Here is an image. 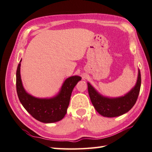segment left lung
Returning <instances> with one entry per match:
<instances>
[{"label":"left lung","mask_w":152,"mask_h":152,"mask_svg":"<svg viewBox=\"0 0 152 152\" xmlns=\"http://www.w3.org/2000/svg\"><path fill=\"white\" fill-rule=\"evenodd\" d=\"M141 87V74L138 70L136 85L125 95L116 98H110L99 93L89 82L88 90L91 102L96 111L104 117L114 118L128 112L136 104Z\"/></svg>","instance_id":"1"}]
</instances>
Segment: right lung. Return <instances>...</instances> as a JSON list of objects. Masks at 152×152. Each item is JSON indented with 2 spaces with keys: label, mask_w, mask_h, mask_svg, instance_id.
<instances>
[{
  "label": "right lung",
  "mask_w": 152,
  "mask_h": 152,
  "mask_svg": "<svg viewBox=\"0 0 152 152\" xmlns=\"http://www.w3.org/2000/svg\"><path fill=\"white\" fill-rule=\"evenodd\" d=\"M21 61L16 70V91L22 105L39 122L50 124L61 120L66 114L74 88L81 80V77L72 76L66 79L58 93L53 97L37 98L27 92L23 86L20 76Z\"/></svg>",
  "instance_id": "1"
}]
</instances>
